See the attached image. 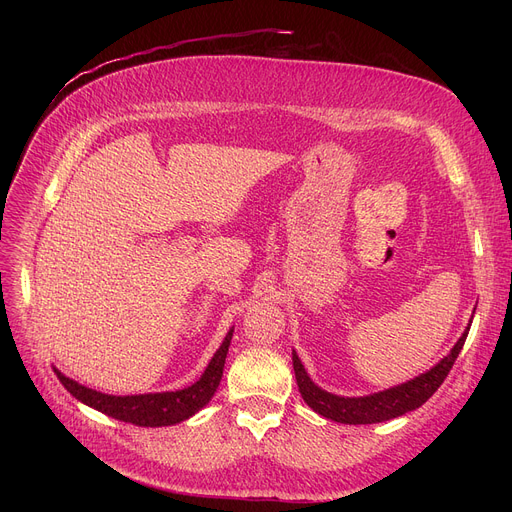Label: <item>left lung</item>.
Masks as SVG:
<instances>
[{
	"instance_id": "obj_1",
	"label": "left lung",
	"mask_w": 512,
	"mask_h": 512,
	"mask_svg": "<svg viewBox=\"0 0 512 512\" xmlns=\"http://www.w3.org/2000/svg\"><path fill=\"white\" fill-rule=\"evenodd\" d=\"M469 328H471V324L467 326V330L463 332L459 342L452 346V351L429 371L417 375V378L400 384V386L375 392L369 396H357V398L355 396H351V398L336 396L332 392L321 390L317 384H313V380L307 375L299 355L292 351V367H294V375H297L299 392L315 413H319L326 419L338 421V423L367 425V423H382V421L400 417L409 411L419 409L423 402L442 386L456 357H459V353H461V348L469 334Z\"/></svg>"
}]
</instances>
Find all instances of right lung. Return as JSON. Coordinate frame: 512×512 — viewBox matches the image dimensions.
Segmentation results:
<instances>
[{
    "mask_svg": "<svg viewBox=\"0 0 512 512\" xmlns=\"http://www.w3.org/2000/svg\"><path fill=\"white\" fill-rule=\"evenodd\" d=\"M232 332L234 330H230L226 334L222 346L215 351L213 359L205 367L201 378L193 386H188L184 390H176V392L114 396V394H103V392H97L83 384H78V382L66 378V375L60 373L58 369H53V371L58 373V380L74 398L105 413L107 417H114L124 423L141 425V427L174 425L188 417H193L197 411H201L211 400L215 390H218L222 373H224L228 346L232 340Z\"/></svg>",
    "mask_w": 512,
    "mask_h": 512,
    "instance_id": "obj_1",
    "label": "right lung"
}]
</instances>
